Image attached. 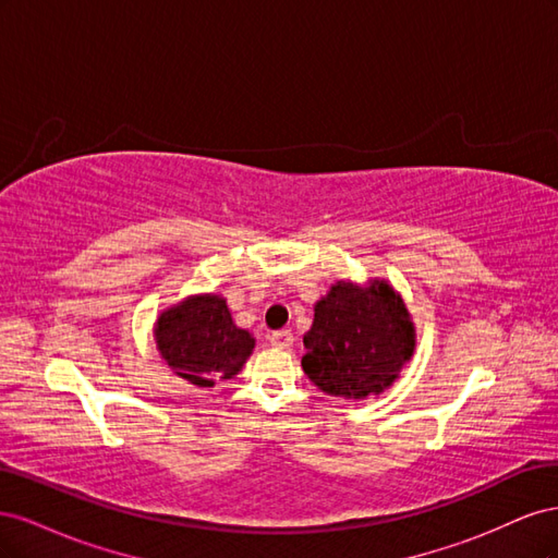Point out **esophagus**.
<instances>
[{
    "instance_id": "34e87169",
    "label": "esophagus",
    "mask_w": 558,
    "mask_h": 558,
    "mask_svg": "<svg viewBox=\"0 0 558 558\" xmlns=\"http://www.w3.org/2000/svg\"><path fill=\"white\" fill-rule=\"evenodd\" d=\"M269 344L275 349H291L293 344V332L291 330H277L269 335Z\"/></svg>"
}]
</instances>
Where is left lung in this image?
I'll list each match as a JSON object with an SVG mask.
<instances>
[{
  "mask_svg": "<svg viewBox=\"0 0 558 558\" xmlns=\"http://www.w3.org/2000/svg\"><path fill=\"white\" fill-rule=\"evenodd\" d=\"M302 369L335 398L365 400L391 388L416 349V328L402 295L386 279L335 281L314 305L302 337Z\"/></svg>",
  "mask_w": 558,
  "mask_h": 558,
  "instance_id": "1",
  "label": "left lung"
}]
</instances>
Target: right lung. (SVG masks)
Returning <instances> with one entry per match:
<instances>
[{"label":"right lung","mask_w":558,"mask_h":558,"mask_svg":"<svg viewBox=\"0 0 558 558\" xmlns=\"http://www.w3.org/2000/svg\"><path fill=\"white\" fill-rule=\"evenodd\" d=\"M158 353L172 373L195 386L234 379L256 340L232 320L223 295L197 293L158 314L154 324Z\"/></svg>","instance_id":"right-lung-1"}]
</instances>
